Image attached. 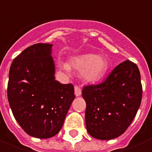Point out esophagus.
Listing matches in <instances>:
<instances>
[{"label":"esophagus","mask_w":152,"mask_h":152,"mask_svg":"<svg viewBox=\"0 0 152 152\" xmlns=\"http://www.w3.org/2000/svg\"><path fill=\"white\" fill-rule=\"evenodd\" d=\"M74 89H75V95L76 96H80L81 95V88L79 87V86H75L74 88Z\"/></svg>","instance_id":"esophagus-1"}]
</instances>
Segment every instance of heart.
Segmentation results:
<instances>
[{
	"mask_svg": "<svg viewBox=\"0 0 152 152\" xmlns=\"http://www.w3.org/2000/svg\"><path fill=\"white\" fill-rule=\"evenodd\" d=\"M59 68L65 72H70L71 67L80 72L83 80L88 83H94L103 77L108 70L107 59L95 54H84L70 59V64L64 60L58 61Z\"/></svg>",
	"mask_w": 152,
	"mask_h": 152,
	"instance_id": "heart-1",
	"label": "heart"
}]
</instances>
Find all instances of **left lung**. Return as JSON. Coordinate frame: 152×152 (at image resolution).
Wrapping results in <instances>:
<instances>
[{"instance_id": "left-lung-1", "label": "left lung", "mask_w": 152, "mask_h": 152, "mask_svg": "<svg viewBox=\"0 0 152 152\" xmlns=\"http://www.w3.org/2000/svg\"><path fill=\"white\" fill-rule=\"evenodd\" d=\"M138 66L126 60L99 85L85 86V123L88 133L101 140L115 139L124 133L134 118L142 100Z\"/></svg>"}]
</instances>
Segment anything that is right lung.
<instances>
[{"instance_id": "obj_1", "label": "right lung", "mask_w": 152, "mask_h": 152, "mask_svg": "<svg viewBox=\"0 0 152 152\" xmlns=\"http://www.w3.org/2000/svg\"><path fill=\"white\" fill-rule=\"evenodd\" d=\"M52 44L37 43L13 59L8 101L16 121L30 136L51 138L61 130L75 98L72 84L56 80Z\"/></svg>"}]
</instances>
